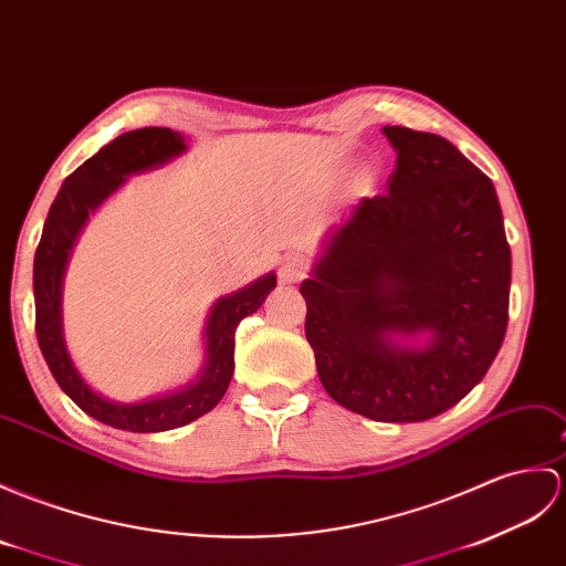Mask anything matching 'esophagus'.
Instances as JSON below:
<instances>
[{
  "label": "esophagus",
  "instance_id": "34e87169",
  "mask_svg": "<svg viewBox=\"0 0 566 566\" xmlns=\"http://www.w3.org/2000/svg\"><path fill=\"white\" fill-rule=\"evenodd\" d=\"M306 277V265L304 260L296 258V255H286L280 262V282L282 284H296Z\"/></svg>",
  "mask_w": 566,
  "mask_h": 566
}]
</instances>
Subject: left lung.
Wrapping results in <instances>:
<instances>
[{
  "label": "left lung",
  "mask_w": 566,
  "mask_h": 566,
  "mask_svg": "<svg viewBox=\"0 0 566 566\" xmlns=\"http://www.w3.org/2000/svg\"><path fill=\"white\" fill-rule=\"evenodd\" d=\"M388 192L323 241L306 339L335 402L376 422H424L492 366L509 323L511 251L492 180L449 139L384 127Z\"/></svg>",
  "instance_id": "left-lung-1"
}]
</instances>
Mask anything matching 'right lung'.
<instances>
[{
  "label": "right lung",
  "instance_id": "1",
  "mask_svg": "<svg viewBox=\"0 0 566 566\" xmlns=\"http://www.w3.org/2000/svg\"><path fill=\"white\" fill-rule=\"evenodd\" d=\"M186 137L168 127L133 129L105 144L70 178H64L35 251L33 296L38 345L60 388L88 417L115 429L137 433L168 431L190 424L197 417L214 410L233 376L235 327L245 315L255 313L277 286L274 272H268L239 292L217 298L202 333L205 366L186 388L142 402H117L96 392L76 371L62 333V282L78 233L86 227L88 214H94L129 176L174 161L186 154Z\"/></svg>",
  "mask_w": 566,
  "mask_h": 566
}]
</instances>
